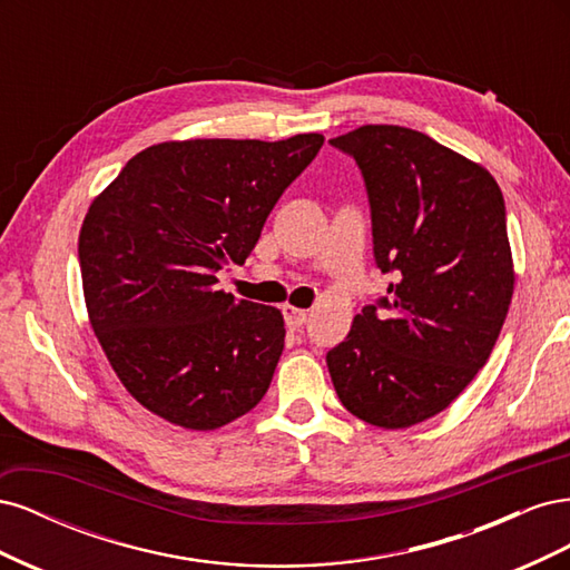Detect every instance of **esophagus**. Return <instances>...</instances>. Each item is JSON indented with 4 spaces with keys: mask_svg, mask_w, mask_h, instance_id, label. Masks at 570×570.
<instances>
[{
    "mask_svg": "<svg viewBox=\"0 0 570 570\" xmlns=\"http://www.w3.org/2000/svg\"><path fill=\"white\" fill-rule=\"evenodd\" d=\"M283 316H285L287 327H292V331H297V327H302L306 323V312H304V308H297V306H292V304L283 306Z\"/></svg>",
    "mask_w": 570,
    "mask_h": 570,
    "instance_id": "34e87169",
    "label": "esophagus"
}]
</instances>
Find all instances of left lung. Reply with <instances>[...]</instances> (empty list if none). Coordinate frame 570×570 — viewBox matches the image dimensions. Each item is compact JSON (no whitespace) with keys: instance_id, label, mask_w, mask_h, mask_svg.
<instances>
[{"instance_id":"obj_1","label":"left lung","mask_w":570,"mask_h":570,"mask_svg":"<svg viewBox=\"0 0 570 570\" xmlns=\"http://www.w3.org/2000/svg\"><path fill=\"white\" fill-rule=\"evenodd\" d=\"M366 183L387 297L327 352L340 402L400 430L433 419L485 366L513 295L504 197L490 170L419 130L361 126L331 140Z\"/></svg>"}]
</instances>
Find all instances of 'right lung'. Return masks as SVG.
<instances>
[{
    "instance_id": "add662e5",
    "label": "right lung",
    "mask_w": 570,
    "mask_h": 570,
    "mask_svg": "<svg viewBox=\"0 0 570 570\" xmlns=\"http://www.w3.org/2000/svg\"><path fill=\"white\" fill-rule=\"evenodd\" d=\"M321 147L318 132L151 145L90 204L78 258L92 331L118 381L164 421L216 430L262 402L283 314L218 289L216 273L245 264Z\"/></svg>"
}]
</instances>
